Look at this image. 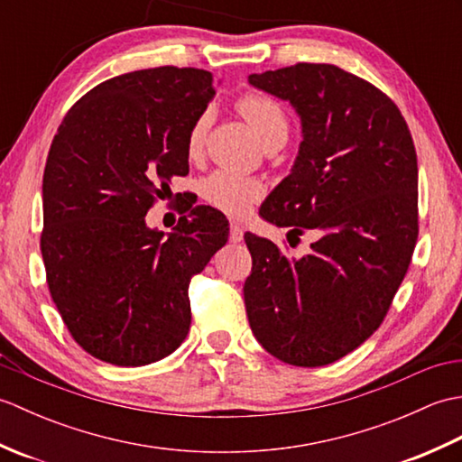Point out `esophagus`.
<instances>
[{
  "label": "esophagus",
  "instance_id": "obj_1",
  "mask_svg": "<svg viewBox=\"0 0 462 462\" xmlns=\"http://www.w3.org/2000/svg\"><path fill=\"white\" fill-rule=\"evenodd\" d=\"M230 242H234V244H238V242H242V238H244V228L240 224H236V222H232L230 224Z\"/></svg>",
  "mask_w": 462,
  "mask_h": 462
}]
</instances>
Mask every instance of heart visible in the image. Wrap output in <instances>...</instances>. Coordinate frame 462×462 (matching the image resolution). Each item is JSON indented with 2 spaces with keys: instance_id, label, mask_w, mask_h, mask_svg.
Here are the masks:
<instances>
[{
  "instance_id": "heart-1",
  "label": "heart",
  "mask_w": 462,
  "mask_h": 462,
  "mask_svg": "<svg viewBox=\"0 0 462 462\" xmlns=\"http://www.w3.org/2000/svg\"><path fill=\"white\" fill-rule=\"evenodd\" d=\"M238 109L244 115L266 146L283 144L290 134V121L283 106L262 93H246L238 99ZM212 125V111H204L194 119L189 136H186V151L190 156H199L204 151L206 136ZM204 200L230 216H242L250 206L263 194V186L240 176L232 171H216L206 176L200 184Z\"/></svg>"
}]
</instances>
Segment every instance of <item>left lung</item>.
<instances>
[{"mask_svg":"<svg viewBox=\"0 0 462 462\" xmlns=\"http://www.w3.org/2000/svg\"><path fill=\"white\" fill-rule=\"evenodd\" d=\"M248 81L290 101L303 133L262 218L298 236L321 232L300 260L246 232L250 328L283 363L329 365L373 336L409 270L419 234L413 136L385 93L336 65L296 63Z\"/></svg>","mask_w":462,"mask_h":462,"instance_id":"obj_1","label":"left lung"}]
</instances>
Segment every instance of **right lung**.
<instances>
[{
  "label": "right lung",
  "instance_id": "right-lung-1",
  "mask_svg": "<svg viewBox=\"0 0 462 462\" xmlns=\"http://www.w3.org/2000/svg\"><path fill=\"white\" fill-rule=\"evenodd\" d=\"M194 67H154L93 87L65 115L43 172L42 256L73 339L119 367L159 361L190 329V278L228 240L210 206L164 238L144 216L189 174L186 136L214 97Z\"/></svg>",
  "mask_w": 462,
  "mask_h": 462
}]
</instances>
